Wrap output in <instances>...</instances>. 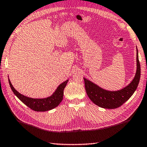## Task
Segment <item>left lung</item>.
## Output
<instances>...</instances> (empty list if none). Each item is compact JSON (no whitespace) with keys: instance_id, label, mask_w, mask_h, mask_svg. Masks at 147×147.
<instances>
[{"instance_id":"1","label":"left lung","mask_w":147,"mask_h":147,"mask_svg":"<svg viewBox=\"0 0 147 147\" xmlns=\"http://www.w3.org/2000/svg\"><path fill=\"white\" fill-rule=\"evenodd\" d=\"M136 72L130 83L117 91H109L102 88L84 77L86 93L93 102L100 108L115 109L127 101L136 91L141 76L140 63L139 61L138 50L136 47Z\"/></svg>"}]
</instances>
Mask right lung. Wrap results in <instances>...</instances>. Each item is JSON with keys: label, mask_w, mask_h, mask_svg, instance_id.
I'll use <instances>...</instances> for the list:
<instances>
[{"label": "right lung", "mask_w": 147, "mask_h": 147, "mask_svg": "<svg viewBox=\"0 0 147 147\" xmlns=\"http://www.w3.org/2000/svg\"><path fill=\"white\" fill-rule=\"evenodd\" d=\"M9 84L12 91L22 102L33 110L36 111H47L55 108L63 100V90L67 84L69 80H67L63 83L59 84L55 91L50 96L43 98H34L28 97L19 93L12 86L10 80L8 78Z\"/></svg>", "instance_id": "right-lung-1"}]
</instances>
